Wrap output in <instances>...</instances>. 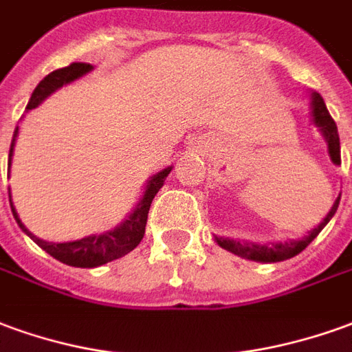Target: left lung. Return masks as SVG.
Listing matches in <instances>:
<instances>
[{
    "label": "left lung",
    "instance_id": "left-lung-1",
    "mask_svg": "<svg viewBox=\"0 0 352 352\" xmlns=\"http://www.w3.org/2000/svg\"><path fill=\"white\" fill-rule=\"evenodd\" d=\"M311 118H313V124L316 125V129L320 131L324 141L328 144V154H330V160L339 166L341 164V148H339V135H338V125L333 122V118L330 116L328 108H326V102L322 99L318 93H313L311 95ZM339 198L333 201L331 210L328 211V215L322 219V223L313 230H309V234L299 238V240H287V242H269V244H255V242H244V240H234V238H223V236H213L215 242H217L223 250L234 253L238 257H244V259H250V261L257 263H278L286 261V259H292L296 257L297 253H301L307 248V245L313 242L316 236L320 234V230L328 223L330 219L336 215L339 206Z\"/></svg>",
    "mask_w": 352,
    "mask_h": 352
}]
</instances>
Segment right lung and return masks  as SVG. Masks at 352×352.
Segmentation results:
<instances>
[{"mask_svg": "<svg viewBox=\"0 0 352 352\" xmlns=\"http://www.w3.org/2000/svg\"><path fill=\"white\" fill-rule=\"evenodd\" d=\"M93 70L91 65H83V63H72L66 68H60V70H55L49 76H45L41 82L38 83V87L34 89L30 97V102L26 110H32V108H38L43 100L47 99L49 95H53L56 89L65 87L68 83L76 82L83 78L85 74H89ZM16 137H19V127L14 129L13 142H11V151H9V171H11V162H13V152H14V142H16ZM173 166H168L166 169L158 171L156 175H152L148 181H146V186H144V192H142L141 200L135 206V210L127 215V217L114 227L112 230H107V232H100V234H91L85 236V238H80V240H72V242H60V244H55V242H45L38 236H34L28 230V228L22 225L19 213L14 210L13 200H11V190H9V201H11V211H13V217L16 221V225L22 228L24 234H28L36 242V244L45 250V252L55 257L56 261L65 263V265H70V267H80V269H95V267H100L104 263L114 261V259H120L124 257L129 252H133L135 248L139 245V242L144 236V227H146V219H148V210H151V204L154 200V196L158 194V190L164 186V181L166 177L171 173Z\"/></svg>", "mask_w": 352, "mask_h": 352, "instance_id": "obj_1", "label": "right lung"}]
</instances>
